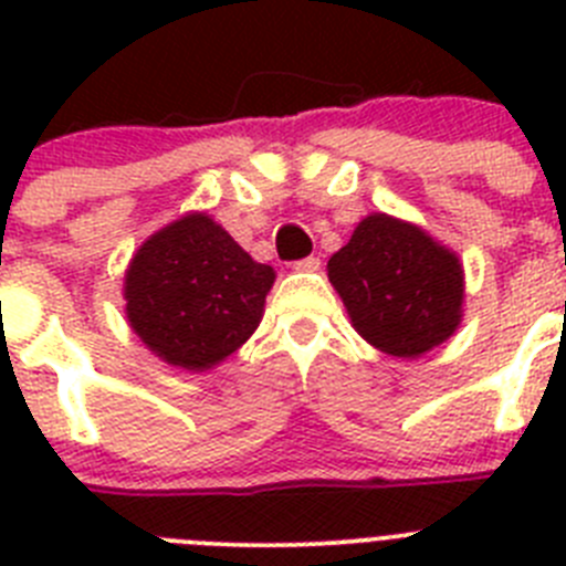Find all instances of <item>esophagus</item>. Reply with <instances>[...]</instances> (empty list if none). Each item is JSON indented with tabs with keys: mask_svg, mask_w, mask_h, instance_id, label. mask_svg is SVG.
<instances>
[{
	"mask_svg": "<svg viewBox=\"0 0 566 566\" xmlns=\"http://www.w3.org/2000/svg\"><path fill=\"white\" fill-rule=\"evenodd\" d=\"M294 269H297V272H317V269H319V258L297 260V263H294Z\"/></svg>",
	"mask_w": 566,
	"mask_h": 566,
	"instance_id": "esophagus-1",
	"label": "esophagus"
}]
</instances>
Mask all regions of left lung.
<instances>
[{"label":"left lung","instance_id":"obj_1","mask_svg":"<svg viewBox=\"0 0 566 566\" xmlns=\"http://www.w3.org/2000/svg\"><path fill=\"white\" fill-rule=\"evenodd\" d=\"M328 280L365 343L417 359L457 334L464 269L422 227L371 212L328 260Z\"/></svg>","mask_w":566,"mask_h":566}]
</instances>
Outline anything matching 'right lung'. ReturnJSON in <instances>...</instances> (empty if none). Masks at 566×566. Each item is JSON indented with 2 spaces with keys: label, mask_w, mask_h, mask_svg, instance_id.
Returning a JSON list of instances; mask_svg holds the SVG:
<instances>
[{
  "label": "right lung",
  "mask_w": 566,
  "mask_h": 566,
  "mask_svg": "<svg viewBox=\"0 0 566 566\" xmlns=\"http://www.w3.org/2000/svg\"><path fill=\"white\" fill-rule=\"evenodd\" d=\"M274 277L207 212H187L133 254L124 312L155 357L184 371H209L260 326Z\"/></svg>",
  "instance_id": "right-lung-1"
}]
</instances>
